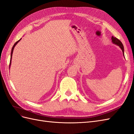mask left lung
Segmentation results:
<instances>
[{
  "instance_id": "obj_1",
  "label": "left lung",
  "mask_w": 134,
  "mask_h": 134,
  "mask_svg": "<svg viewBox=\"0 0 134 134\" xmlns=\"http://www.w3.org/2000/svg\"><path fill=\"white\" fill-rule=\"evenodd\" d=\"M111 39H112V43L113 44H116V45H117V46H119L120 47L121 49L122 50L123 55H124V56L125 57V55H124V46H123L122 42H121L118 38H117L115 37H113V36H112Z\"/></svg>"
}]
</instances>
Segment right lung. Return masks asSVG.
<instances>
[{
  "label": "right lung",
  "mask_w": 134,
  "mask_h": 134,
  "mask_svg": "<svg viewBox=\"0 0 134 134\" xmlns=\"http://www.w3.org/2000/svg\"><path fill=\"white\" fill-rule=\"evenodd\" d=\"M21 40V38L20 39V40H19L18 41H17L14 44V45H13V47H12V51H11V55H10V64H9V68H10V65H11V62H12V54H13V50H14V47L15 46V45L16 44H17V43H18V42L20 41V40Z\"/></svg>",
  "instance_id": "1"
}]
</instances>
